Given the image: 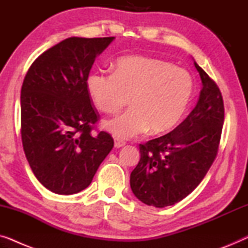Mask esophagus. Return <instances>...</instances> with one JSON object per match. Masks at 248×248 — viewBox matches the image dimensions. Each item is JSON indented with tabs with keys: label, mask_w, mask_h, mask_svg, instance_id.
<instances>
[{
	"label": "esophagus",
	"mask_w": 248,
	"mask_h": 248,
	"mask_svg": "<svg viewBox=\"0 0 248 248\" xmlns=\"http://www.w3.org/2000/svg\"><path fill=\"white\" fill-rule=\"evenodd\" d=\"M124 145H125V142L118 140V139H116V140H115V143H114V147H115V148L118 149V148L124 147Z\"/></svg>",
	"instance_id": "1"
}]
</instances>
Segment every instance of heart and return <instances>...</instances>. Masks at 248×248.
I'll return each instance as SVG.
<instances>
[{
  "instance_id": "1",
  "label": "heart",
  "mask_w": 248,
  "mask_h": 248,
  "mask_svg": "<svg viewBox=\"0 0 248 248\" xmlns=\"http://www.w3.org/2000/svg\"><path fill=\"white\" fill-rule=\"evenodd\" d=\"M87 89L105 113L121 109L130 97L131 108L104 122L108 132L125 140L148 130L152 134L172 130L187 110L194 81L187 71L167 61L128 55L116 61L114 72H91Z\"/></svg>"
}]
</instances>
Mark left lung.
I'll return each instance as SVG.
<instances>
[{
	"label": "left lung",
	"mask_w": 248,
	"mask_h": 248,
	"mask_svg": "<svg viewBox=\"0 0 248 248\" xmlns=\"http://www.w3.org/2000/svg\"><path fill=\"white\" fill-rule=\"evenodd\" d=\"M202 81L198 104L170 133L140 144L130 185L147 205L165 208L194 191L218 154L225 108L221 93L194 61Z\"/></svg>",
	"instance_id": "obj_1"
}]
</instances>
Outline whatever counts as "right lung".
Returning a JSON list of instances; mask_svg holds the SVG:
<instances>
[{"instance_id": "add662e5", "label": "right lung", "mask_w": 248, "mask_h": 248, "mask_svg": "<svg viewBox=\"0 0 248 248\" xmlns=\"http://www.w3.org/2000/svg\"><path fill=\"white\" fill-rule=\"evenodd\" d=\"M114 39H64L37 57L23 80V150L36 178L56 194L87 188L114 147L106 132L91 135L98 115L87 89L94 60Z\"/></svg>"}]
</instances>
